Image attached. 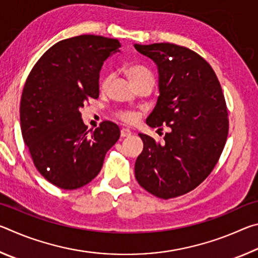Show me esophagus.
I'll use <instances>...</instances> for the list:
<instances>
[{
	"label": "esophagus",
	"instance_id": "34e87169",
	"mask_svg": "<svg viewBox=\"0 0 258 258\" xmlns=\"http://www.w3.org/2000/svg\"><path fill=\"white\" fill-rule=\"evenodd\" d=\"M131 134H132V132H131L128 128H121L120 130V135L123 138H127V137H130Z\"/></svg>",
	"mask_w": 258,
	"mask_h": 258
}]
</instances>
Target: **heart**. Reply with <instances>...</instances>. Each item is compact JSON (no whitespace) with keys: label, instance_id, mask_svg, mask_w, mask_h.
I'll use <instances>...</instances> for the list:
<instances>
[{"label":"heart","instance_id":"obj_1","mask_svg":"<svg viewBox=\"0 0 258 258\" xmlns=\"http://www.w3.org/2000/svg\"><path fill=\"white\" fill-rule=\"evenodd\" d=\"M126 74L130 77V80L132 81L133 84H138V83L145 81V80H149L151 82H154V75L152 73L142 66H130L125 69ZM111 83V75H106L104 76L101 82H100V89L102 91H106L109 89V85ZM117 118H119L120 120L125 121V123H133V121L137 120L138 115L137 112L131 111V110H118L116 112Z\"/></svg>","mask_w":258,"mask_h":258}]
</instances>
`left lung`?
<instances>
[{
	"mask_svg": "<svg viewBox=\"0 0 258 258\" xmlns=\"http://www.w3.org/2000/svg\"><path fill=\"white\" fill-rule=\"evenodd\" d=\"M158 66L159 97L147 124L163 131L164 142L140 133L143 151L135 161V177L161 199L185 195L215 167L229 133L228 108L222 87L203 56L172 43L135 44Z\"/></svg>",
	"mask_w": 258,
	"mask_h": 258,
	"instance_id": "obj_1",
	"label": "left lung"
}]
</instances>
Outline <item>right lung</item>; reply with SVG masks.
Returning <instances> with one entry per match:
<instances>
[{
	"label": "right lung",
	"mask_w": 258,
	"mask_h": 258,
	"mask_svg": "<svg viewBox=\"0 0 258 258\" xmlns=\"http://www.w3.org/2000/svg\"><path fill=\"white\" fill-rule=\"evenodd\" d=\"M119 47L118 40L98 35L66 38L38 59L26 80L20 101L23 139L37 171L60 189L92 181L120 137L118 126L109 120L90 132L80 112L86 101L99 98L100 69Z\"/></svg>",
	"instance_id": "right-lung-1"
}]
</instances>
